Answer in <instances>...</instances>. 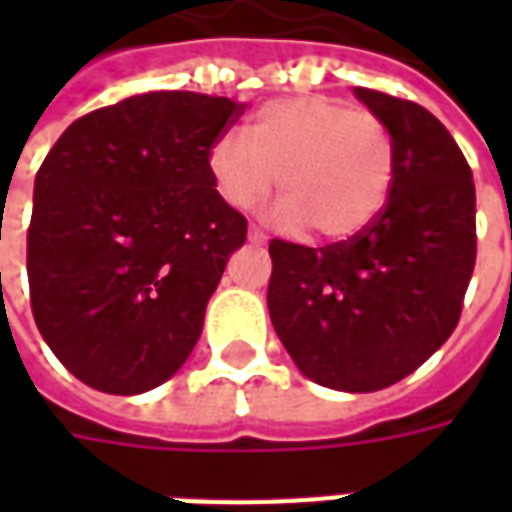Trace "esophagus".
Wrapping results in <instances>:
<instances>
[{
  "label": "esophagus",
  "instance_id": "34e87169",
  "mask_svg": "<svg viewBox=\"0 0 512 512\" xmlns=\"http://www.w3.org/2000/svg\"><path fill=\"white\" fill-rule=\"evenodd\" d=\"M249 241H252V244H266L268 238H266V233H260V230H257V227H249Z\"/></svg>",
  "mask_w": 512,
  "mask_h": 512
}]
</instances>
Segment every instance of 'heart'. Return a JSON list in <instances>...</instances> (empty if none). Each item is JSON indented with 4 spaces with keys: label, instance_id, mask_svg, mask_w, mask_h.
I'll list each match as a JSON object with an SVG mask.
<instances>
[{
    "label": "heart",
    "instance_id": "obj_1",
    "mask_svg": "<svg viewBox=\"0 0 512 512\" xmlns=\"http://www.w3.org/2000/svg\"><path fill=\"white\" fill-rule=\"evenodd\" d=\"M219 197L249 208L282 191L271 219L301 224L326 241L362 233L386 205L395 178L392 134L376 112L329 95L274 98L249 117L246 131H224L208 147Z\"/></svg>",
    "mask_w": 512,
    "mask_h": 512
}]
</instances>
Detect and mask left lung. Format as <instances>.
Listing matches in <instances>:
<instances>
[{
    "label": "left lung",
    "mask_w": 512,
    "mask_h": 512,
    "mask_svg": "<svg viewBox=\"0 0 512 512\" xmlns=\"http://www.w3.org/2000/svg\"><path fill=\"white\" fill-rule=\"evenodd\" d=\"M392 134L389 200L362 233L312 246L268 244V312L315 384L376 392L414 373L461 318L477 257L472 169L425 106L356 87Z\"/></svg>",
    "instance_id": "obj_1"
}]
</instances>
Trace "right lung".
Masks as SVG:
<instances>
[{
  "label": "right lung",
  "instance_id": "add662e5",
  "mask_svg": "<svg viewBox=\"0 0 512 512\" xmlns=\"http://www.w3.org/2000/svg\"><path fill=\"white\" fill-rule=\"evenodd\" d=\"M244 104L142 93L65 128L35 175L32 315L73 376L109 395L164 384L189 359L246 219L219 197L208 147Z\"/></svg>",
  "mask_w": 512,
  "mask_h": 512
}]
</instances>
